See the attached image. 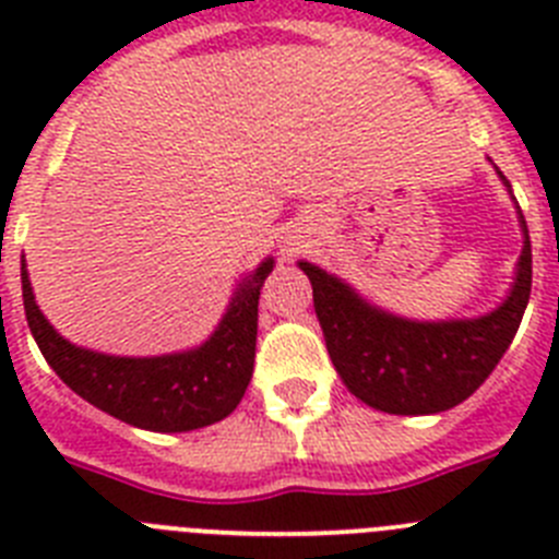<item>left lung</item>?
Segmentation results:
<instances>
[{"label": "left lung", "mask_w": 559, "mask_h": 559, "mask_svg": "<svg viewBox=\"0 0 559 559\" xmlns=\"http://www.w3.org/2000/svg\"><path fill=\"white\" fill-rule=\"evenodd\" d=\"M501 181L510 187L503 176ZM521 229L523 251L510 296L478 319H400L302 260L299 269L313 285L316 316L344 386L386 414H437L471 397L510 349L530 302L532 243L523 215Z\"/></svg>", "instance_id": "left-lung-1"}]
</instances>
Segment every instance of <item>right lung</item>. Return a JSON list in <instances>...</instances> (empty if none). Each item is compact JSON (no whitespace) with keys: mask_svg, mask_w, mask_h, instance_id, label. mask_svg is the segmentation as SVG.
I'll list each match as a JSON object with an SVG mask.
<instances>
[{"mask_svg":"<svg viewBox=\"0 0 559 559\" xmlns=\"http://www.w3.org/2000/svg\"><path fill=\"white\" fill-rule=\"evenodd\" d=\"M274 260L240 283L215 333L195 349L120 358L69 344L38 310L22 260L24 316L52 372L86 403L145 431L179 433L229 417L254 372L257 302Z\"/></svg>","mask_w":559,"mask_h":559,"instance_id":"obj_1","label":"right lung"}]
</instances>
